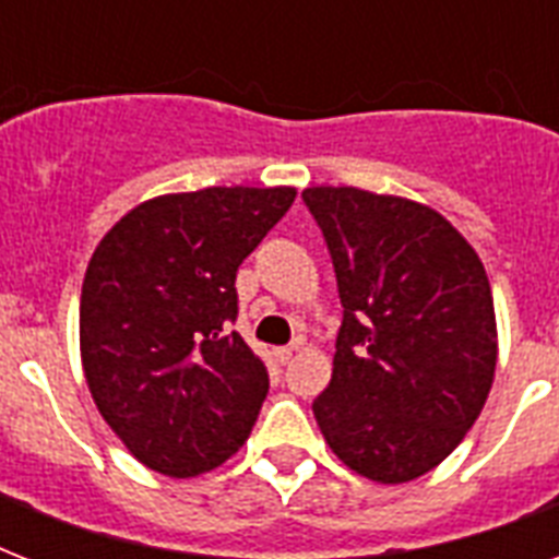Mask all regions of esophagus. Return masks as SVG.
I'll list each match as a JSON object with an SVG mask.
<instances>
[{
    "mask_svg": "<svg viewBox=\"0 0 559 559\" xmlns=\"http://www.w3.org/2000/svg\"><path fill=\"white\" fill-rule=\"evenodd\" d=\"M296 350H298V345H289V348H275L272 354H275V359H278V362H289Z\"/></svg>",
    "mask_w": 559,
    "mask_h": 559,
    "instance_id": "1",
    "label": "esophagus"
}]
</instances>
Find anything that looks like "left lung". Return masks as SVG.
<instances>
[{
    "label": "left lung",
    "instance_id": "left-lung-1",
    "mask_svg": "<svg viewBox=\"0 0 559 559\" xmlns=\"http://www.w3.org/2000/svg\"><path fill=\"white\" fill-rule=\"evenodd\" d=\"M301 197L345 307L316 424L359 476L415 481L464 441L493 385L499 333L485 263L424 202L348 186Z\"/></svg>",
    "mask_w": 559,
    "mask_h": 559
}]
</instances>
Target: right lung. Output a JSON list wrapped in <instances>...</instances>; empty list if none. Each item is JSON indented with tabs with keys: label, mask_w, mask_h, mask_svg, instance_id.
I'll use <instances>...</instances> for the list:
<instances>
[{
	"label": "right lung",
	"mask_w": 559,
	"mask_h": 559,
	"mask_svg": "<svg viewBox=\"0 0 559 559\" xmlns=\"http://www.w3.org/2000/svg\"><path fill=\"white\" fill-rule=\"evenodd\" d=\"M293 200L289 186L162 193L95 246L81 289L83 377L144 467L193 478L252 432L270 377L228 331L235 278Z\"/></svg>",
	"instance_id": "right-lung-1"
}]
</instances>
